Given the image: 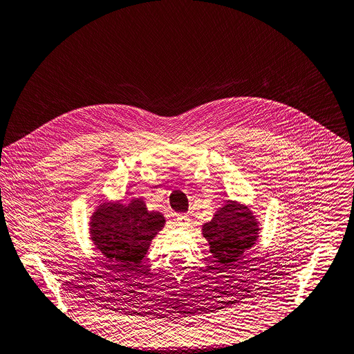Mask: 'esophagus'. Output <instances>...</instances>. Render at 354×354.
I'll list each match as a JSON object with an SVG mask.
<instances>
[{
	"instance_id": "1",
	"label": "esophagus",
	"mask_w": 354,
	"mask_h": 354,
	"mask_svg": "<svg viewBox=\"0 0 354 354\" xmlns=\"http://www.w3.org/2000/svg\"><path fill=\"white\" fill-rule=\"evenodd\" d=\"M176 223H178V226H189L190 218L187 214H178Z\"/></svg>"
}]
</instances>
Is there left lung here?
<instances>
[{
	"label": "left lung",
	"instance_id": "1",
	"mask_svg": "<svg viewBox=\"0 0 354 354\" xmlns=\"http://www.w3.org/2000/svg\"><path fill=\"white\" fill-rule=\"evenodd\" d=\"M260 230V224L248 206L227 201L209 223L203 224L202 234L210 245L213 259L223 267H229L255 244Z\"/></svg>",
	"mask_w": 354,
	"mask_h": 354
}]
</instances>
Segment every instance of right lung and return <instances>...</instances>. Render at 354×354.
<instances>
[{
	"label": "right lung",
	"mask_w": 354,
	"mask_h": 354,
	"mask_svg": "<svg viewBox=\"0 0 354 354\" xmlns=\"http://www.w3.org/2000/svg\"><path fill=\"white\" fill-rule=\"evenodd\" d=\"M90 239L120 271H131L142 261L152 239L165 226V217L149 212L142 199L127 203L104 202L90 217Z\"/></svg>",
	"instance_id": "1"
}]
</instances>
